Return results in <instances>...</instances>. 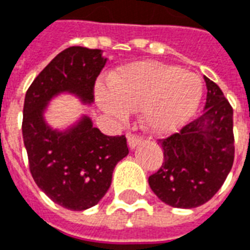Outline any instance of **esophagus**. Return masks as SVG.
Here are the masks:
<instances>
[{
    "label": "esophagus",
    "mask_w": 250,
    "mask_h": 250,
    "mask_svg": "<svg viewBox=\"0 0 250 250\" xmlns=\"http://www.w3.org/2000/svg\"><path fill=\"white\" fill-rule=\"evenodd\" d=\"M141 144V138L138 136H133V134H129L127 136V145L130 149H136L137 146Z\"/></svg>",
    "instance_id": "esophagus-1"
}]
</instances>
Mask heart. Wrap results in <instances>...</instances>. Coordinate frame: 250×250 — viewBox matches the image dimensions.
I'll return each instance as SVG.
<instances>
[{
    "label": "heart",
    "instance_id": "obj_1",
    "mask_svg": "<svg viewBox=\"0 0 250 250\" xmlns=\"http://www.w3.org/2000/svg\"><path fill=\"white\" fill-rule=\"evenodd\" d=\"M202 95L198 75L153 61L125 65L109 78V89L96 91L99 106L108 116L125 121L141 109L142 126L158 136L181 129L195 114Z\"/></svg>",
    "mask_w": 250,
    "mask_h": 250
}]
</instances>
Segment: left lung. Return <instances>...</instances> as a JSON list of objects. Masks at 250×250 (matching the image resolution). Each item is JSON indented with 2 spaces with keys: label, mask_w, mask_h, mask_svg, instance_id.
<instances>
[{
  "label": "left lung",
  "mask_w": 250,
  "mask_h": 250,
  "mask_svg": "<svg viewBox=\"0 0 250 250\" xmlns=\"http://www.w3.org/2000/svg\"><path fill=\"white\" fill-rule=\"evenodd\" d=\"M207 99L200 117L161 140L163 163L149 186L163 203L195 208L216 194L234 158L233 109L216 83L204 78Z\"/></svg>",
  "instance_id": "8db88e82"
}]
</instances>
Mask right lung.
<instances>
[{
	"instance_id": "1",
	"label": "right lung",
	"mask_w": 250,
	"mask_h": 250,
	"mask_svg": "<svg viewBox=\"0 0 250 250\" xmlns=\"http://www.w3.org/2000/svg\"><path fill=\"white\" fill-rule=\"evenodd\" d=\"M105 63L101 50L68 47L26 92L22 136L31 175L52 202L71 211L93 207L106 194L116 165L129 154L126 138L105 136L88 116L64 130L52 129L44 113L50 101L62 93L91 105L95 82Z\"/></svg>"
}]
</instances>
